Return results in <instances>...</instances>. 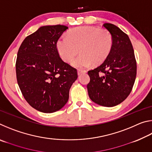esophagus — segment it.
<instances>
[{
	"label": "esophagus",
	"instance_id": "1",
	"mask_svg": "<svg viewBox=\"0 0 152 152\" xmlns=\"http://www.w3.org/2000/svg\"><path fill=\"white\" fill-rule=\"evenodd\" d=\"M86 70H78V75H81L83 73H86Z\"/></svg>",
	"mask_w": 152,
	"mask_h": 152
}]
</instances>
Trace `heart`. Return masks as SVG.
Segmentation results:
<instances>
[{
	"mask_svg": "<svg viewBox=\"0 0 152 152\" xmlns=\"http://www.w3.org/2000/svg\"><path fill=\"white\" fill-rule=\"evenodd\" d=\"M113 45V38L106 29L93 27L75 28L58 40L57 49L61 58L69 62L78 52L80 54L72 64L78 68H86L92 63H102L109 56Z\"/></svg>",
	"mask_w": 152,
	"mask_h": 152,
	"instance_id": "b5f03b06",
	"label": "heart"
}]
</instances>
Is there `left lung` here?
I'll return each instance as SVG.
<instances>
[{
	"mask_svg": "<svg viewBox=\"0 0 152 152\" xmlns=\"http://www.w3.org/2000/svg\"><path fill=\"white\" fill-rule=\"evenodd\" d=\"M113 38V45L103 63L89 70L87 84L90 99L99 105L114 107L120 104L132 92L137 74L134 51L128 35L116 25H102Z\"/></svg>",
	"mask_w": 152,
	"mask_h": 152,
	"instance_id": "8db88e82",
	"label": "left lung"
}]
</instances>
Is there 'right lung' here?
<instances>
[{
	"label": "right lung",
	"mask_w": 152,
	"mask_h": 152,
	"mask_svg": "<svg viewBox=\"0 0 152 152\" xmlns=\"http://www.w3.org/2000/svg\"><path fill=\"white\" fill-rule=\"evenodd\" d=\"M65 25L41 27L25 38L17 53V83L25 99L40 112L61 109L78 78L76 68L61 60L57 42L68 29Z\"/></svg>",
	"instance_id": "add662e5"
}]
</instances>
